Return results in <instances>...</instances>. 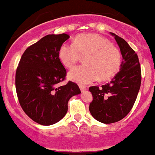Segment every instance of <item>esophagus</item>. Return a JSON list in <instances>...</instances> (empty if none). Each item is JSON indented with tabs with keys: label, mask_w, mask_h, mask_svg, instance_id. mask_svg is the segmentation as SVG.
Here are the masks:
<instances>
[{
	"label": "esophagus",
	"mask_w": 155,
	"mask_h": 155,
	"mask_svg": "<svg viewBox=\"0 0 155 155\" xmlns=\"http://www.w3.org/2000/svg\"><path fill=\"white\" fill-rule=\"evenodd\" d=\"M79 87H80V89H81V92H84V91H86V90H87V87H86V86L81 85V84H80Z\"/></svg>",
	"instance_id": "34e87169"
}]
</instances>
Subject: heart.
<instances>
[{"label": "heart", "mask_w": 155, "mask_h": 155, "mask_svg": "<svg viewBox=\"0 0 155 155\" xmlns=\"http://www.w3.org/2000/svg\"><path fill=\"white\" fill-rule=\"evenodd\" d=\"M84 65L78 66L68 74L70 81L81 85L98 78L108 81L118 72L121 55L106 38L96 34H81L74 38L73 44H63L59 57L65 67L72 68L84 57Z\"/></svg>", "instance_id": "obj_1"}]
</instances>
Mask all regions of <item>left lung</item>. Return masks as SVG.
<instances>
[{"mask_svg": "<svg viewBox=\"0 0 155 155\" xmlns=\"http://www.w3.org/2000/svg\"><path fill=\"white\" fill-rule=\"evenodd\" d=\"M115 39L123 61L120 71L107 84L89 88L93 95L90 114L103 124L115 123L126 117L135 103L141 85L139 58L125 40L110 32Z\"/></svg>", "mask_w": 155, "mask_h": 155, "instance_id": "left-lung-1", "label": "left lung"}]
</instances>
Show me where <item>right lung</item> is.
I'll return each instance as SVG.
<instances>
[{
    "label": "right lung",
    "mask_w": 155,
    "mask_h": 155,
    "mask_svg": "<svg viewBox=\"0 0 155 155\" xmlns=\"http://www.w3.org/2000/svg\"><path fill=\"white\" fill-rule=\"evenodd\" d=\"M67 34L48 35L28 47L16 73V89L25 113L44 126L54 124L68 111V100L81 93L77 84H58L65 80L66 70L59 57L61 46L69 38Z\"/></svg>",
    "instance_id": "1"
}]
</instances>
